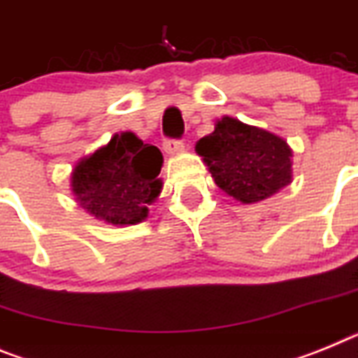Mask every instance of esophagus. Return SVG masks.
I'll return each instance as SVG.
<instances>
[{"instance_id":"1","label":"esophagus","mask_w":358,"mask_h":358,"mask_svg":"<svg viewBox=\"0 0 358 358\" xmlns=\"http://www.w3.org/2000/svg\"><path fill=\"white\" fill-rule=\"evenodd\" d=\"M163 148L166 154H177V152H181L182 148H185V143L181 141V139H164L163 141Z\"/></svg>"}]
</instances>
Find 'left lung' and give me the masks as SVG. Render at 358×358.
<instances>
[{
  "label": "left lung",
  "mask_w": 358,
  "mask_h": 358,
  "mask_svg": "<svg viewBox=\"0 0 358 358\" xmlns=\"http://www.w3.org/2000/svg\"><path fill=\"white\" fill-rule=\"evenodd\" d=\"M195 150L215 185L241 203L266 199L292 181V150L286 141L234 117L217 121Z\"/></svg>",
  "instance_id": "1"
}]
</instances>
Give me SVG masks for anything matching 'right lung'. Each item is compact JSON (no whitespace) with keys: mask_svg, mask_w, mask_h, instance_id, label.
Returning <instances> with one entry per match:
<instances>
[{"mask_svg":"<svg viewBox=\"0 0 358 358\" xmlns=\"http://www.w3.org/2000/svg\"><path fill=\"white\" fill-rule=\"evenodd\" d=\"M163 154L132 132L115 134L103 148L83 159L72 173V190L87 212L112 224L146 219V204L161 194L157 179Z\"/></svg>","mask_w":358,"mask_h":358,"instance_id":"right-lung-1","label":"right lung"}]
</instances>
